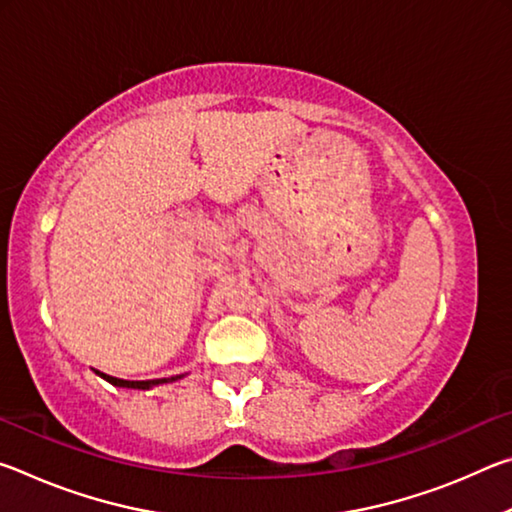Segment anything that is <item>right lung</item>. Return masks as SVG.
Returning a JSON list of instances; mask_svg holds the SVG:
<instances>
[{
  "label": "right lung",
  "mask_w": 512,
  "mask_h": 512,
  "mask_svg": "<svg viewBox=\"0 0 512 512\" xmlns=\"http://www.w3.org/2000/svg\"><path fill=\"white\" fill-rule=\"evenodd\" d=\"M99 372V370H97ZM99 375L110 381V384L115 386H124V388H151V386H158V384H167V381H176L178 377H164V379H146V381H131V379H117V377H110V375H103V372H99Z\"/></svg>",
  "instance_id": "add662e5"
}]
</instances>
